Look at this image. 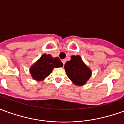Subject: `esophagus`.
<instances>
[{"instance_id": "1", "label": "esophagus", "mask_w": 124, "mask_h": 124, "mask_svg": "<svg viewBox=\"0 0 124 124\" xmlns=\"http://www.w3.org/2000/svg\"><path fill=\"white\" fill-rule=\"evenodd\" d=\"M66 60H65V59L62 60V63H63V64H64V65L65 64V63H66Z\"/></svg>"}]
</instances>
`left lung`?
Returning a JSON list of instances; mask_svg holds the SVG:
<instances>
[{
    "instance_id": "1",
    "label": "left lung",
    "mask_w": 124,
    "mask_h": 124,
    "mask_svg": "<svg viewBox=\"0 0 124 124\" xmlns=\"http://www.w3.org/2000/svg\"><path fill=\"white\" fill-rule=\"evenodd\" d=\"M64 69L68 77L76 86L85 85L92 73L79 55L72 56L70 61L66 62Z\"/></svg>"
}]
</instances>
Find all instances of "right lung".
Here are the masks:
<instances>
[{"instance_id":"obj_1","label":"right lung","mask_w":124,"mask_h":124,"mask_svg":"<svg viewBox=\"0 0 124 124\" xmlns=\"http://www.w3.org/2000/svg\"><path fill=\"white\" fill-rule=\"evenodd\" d=\"M63 64L59 58H53L50 54H42L30 68L32 78L36 81L44 80L48 76L54 68L62 67Z\"/></svg>"}]
</instances>
